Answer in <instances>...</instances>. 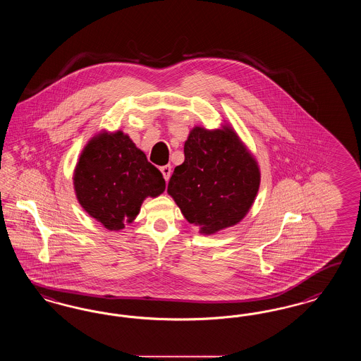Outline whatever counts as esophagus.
<instances>
[{
    "mask_svg": "<svg viewBox=\"0 0 361 361\" xmlns=\"http://www.w3.org/2000/svg\"><path fill=\"white\" fill-rule=\"evenodd\" d=\"M161 173L164 176L165 181H168L171 178V174H172V166L171 165H165V166H161Z\"/></svg>",
    "mask_w": 361,
    "mask_h": 361,
    "instance_id": "obj_1",
    "label": "esophagus"
}]
</instances>
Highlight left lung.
Returning <instances> with one entry per match:
<instances>
[{
    "label": "left lung",
    "mask_w": 361,
    "mask_h": 361,
    "mask_svg": "<svg viewBox=\"0 0 361 361\" xmlns=\"http://www.w3.org/2000/svg\"><path fill=\"white\" fill-rule=\"evenodd\" d=\"M174 168L168 193L190 224L212 235L242 221L257 197L258 162L230 125L195 126Z\"/></svg>",
    "instance_id": "obj_1"
}]
</instances>
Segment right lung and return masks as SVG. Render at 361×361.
<instances>
[{
    "mask_svg": "<svg viewBox=\"0 0 361 361\" xmlns=\"http://www.w3.org/2000/svg\"><path fill=\"white\" fill-rule=\"evenodd\" d=\"M75 195L82 208L110 231L125 228L146 197L165 190V180L144 152L118 130L95 134L73 171Z\"/></svg>",
    "mask_w": 361,
    "mask_h": 361,
    "instance_id": "1",
    "label": "right lung"
}]
</instances>
